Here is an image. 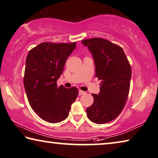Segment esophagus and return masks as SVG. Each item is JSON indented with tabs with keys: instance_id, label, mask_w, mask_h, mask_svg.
I'll use <instances>...</instances> for the list:
<instances>
[{
	"instance_id": "obj_1",
	"label": "esophagus",
	"mask_w": 158,
	"mask_h": 158,
	"mask_svg": "<svg viewBox=\"0 0 158 158\" xmlns=\"http://www.w3.org/2000/svg\"><path fill=\"white\" fill-rule=\"evenodd\" d=\"M86 94L85 91H81V90H79V96H81V95H83V94Z\"/></svg>"
}]
</instances>
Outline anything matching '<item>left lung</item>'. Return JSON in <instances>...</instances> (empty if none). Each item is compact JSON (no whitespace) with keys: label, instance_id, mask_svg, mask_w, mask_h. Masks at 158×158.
I'll list each match as a JSON object with an SVG mask.
<instances>
[{"label":"left lung","instance_id":"obj_1","mask_svg":"<svg viewBox=\"0 0 158 158\" xmlns=\"http://www.w3.org/2000/svg\"><path fill=\"white\" fill-rule=\"evenodd\" d=\"M92 54L96 77L102 80L100 92L92 94L94 103L86 109L91 121H112L121 114L130 90L131 67L121 47L107 40L94 37L81 41Z\"/></svg>","mask_w":158,"mask_h":158}]
</instances>
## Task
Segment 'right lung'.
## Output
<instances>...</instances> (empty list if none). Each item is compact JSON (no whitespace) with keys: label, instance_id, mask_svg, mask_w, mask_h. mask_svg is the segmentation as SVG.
<instances>
[{"label":"right lung","instance_id":"right-lung-1","mask_svg":"<svg viewBox=\"0 0 158 158\" xmlns=\"http://www.w3.org/2000/svg\"><path fill=\"white\" fill-rule=\"evenodd\" d=\"M77 42H42L30 49L27 56L23 83L28 102L34 111L48 123L67 118L78 96L77 87L67 89L56 84Z\"/></svg>","mask_w":158,"mask_h":158}]
</instances>
